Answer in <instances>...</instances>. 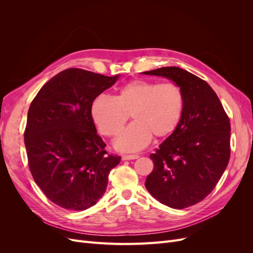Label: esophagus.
<instances>
[{"instance_id":"obj_1","label":"esophagus","mask_w":253,"mask_h":253,"mask_svg":"<svg viewBox=\"0 0 253 253\" xmlns=\"http://www.w3.org/2000/svg\"><path fill=\"white\" fill-rule=\"evenodd\" d=\"M139 156L137 154H132V155H124L122 156V160H132V159H137Z\"/></svg>"}]
</instances>
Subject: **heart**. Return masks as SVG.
<instances>
[{
    "label": "heart",
    "instance_id": "heart-1",
    "mask_svg": "<svg viewBox=\"0 0 253 253\" xmlns=\"http://www.w3.org/2000/svg\"><path fill=\"white\" fill-rule=\"evenodd\" d=\"M185 110V97L174 82L133 80L122 85L114 98L98 96L90 115L100 133L116 137L128 119L134 120L115 142L124 152H135L150 143L152 137L162 140L178 127Z\"/></svg>",
    "mask_w": 253,
    "mask_h": 253
}]
</instances>
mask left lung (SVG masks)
I'll return each mask as SVG.
<instances>
[{
	"label": "left lung",
	"instance_id": "left-lung-1",
	"mask_svg": "<svg viewBox=\"0 0 253 253\" xmlns=\"http://www.w3.org/2000/svg\"><path fill=\"white\" fill-rule=\"evenodd\" d=\"M174 81L185 97L176 131L150 155L154 169L144 186L173 209H183L208 196L230 159V120L215 91L205 80L182 68L143 72Z\"/></svg>",
	"mask_w": 253,
	"mask_h": 253
}]
</instances>
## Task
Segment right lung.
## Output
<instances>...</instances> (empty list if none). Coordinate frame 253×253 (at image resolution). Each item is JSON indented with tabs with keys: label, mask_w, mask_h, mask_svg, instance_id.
I'll return each mask as SVG.
<instances>
[{
	"label": "right lung",
	"mask_w": 253,
	"mask_h": 253,
	"mask_svg": "<svg viewBox=\"0 0 253 253\" xmlns=\"http://www.w3.org/2000/svg\"><path fill=\"white\" fill-rule=\"evenodd\" d=\"M118 77L67 68L45 83L29 106L24 132L29 170L61 208L83 211L97 204L110 171L120 163L104 149L90 115L95 98Z\"/></svg>",
	"instance_id": "1"
}]
</instances>
